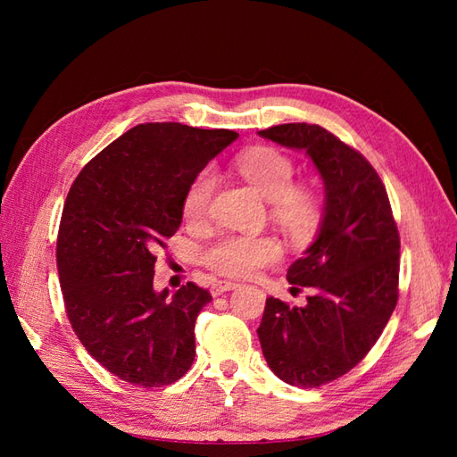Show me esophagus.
I'll return each mask as SVG.
<instances>
[{
	"instance_id": "esophagus-1",
	"label": "esophagus",
	"mask_w": 457,
	"mask_h": 457,
	"mask_svg": "<svg viewBox=\"0 0 457 457\" xmlns=\"http://www.w3.org/2000/svg\"><path fill=\"white\" fill-rule=\"evenodd\" d=\"M234 288H237V283H234V280H216V283L212 285V295L220 296V295L228 293V290H234Z\"/></svg>"
}]
</instances>
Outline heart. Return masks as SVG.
I'll list each match as a JSON object with an SVG mask.
<instances>
[{
    "mask_svg": "<svg viewBox=\"0 0 457 457\" xmlns=\"http://www.w3.org/2000/svg\"><path fill=\"white\" fill-rule=\"evenodd\" d=\"M239 170L261 196L270 202V216L288 236L303 237L318 220V198L312 190L296 187L293 159L273 147L241 153L236 161ZM216 177L200 172L182 198V216L198 226L208 216ZM283 255L278 241L270 236H226L204 251V263L223 277H249L259 269L277 263Z\"/></svg>",
    "mask_w": 457,
    "mask_h": 457,
    "instance_id": "b5f03b06",
    "label": "heart"
}]
</instances>
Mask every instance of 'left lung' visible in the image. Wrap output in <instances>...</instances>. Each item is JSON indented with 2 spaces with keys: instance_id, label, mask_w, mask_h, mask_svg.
<instances>
[{
  "instance_id": "8db88e82",
  "label": "left lung",
  "mask_w": 457,
  "mask_h": 457,
  "mask_svg": "<svg viewBox=\"0 0 457 457\" xmlns=\"http://www.w3.org/2000/svg\"><path fill=\"white\" fill-rule=\"evenodd\" d=\"M259 135L304 151L324 180L318 237L287 273L293 290L312 295L304 306L269 296L257 328L270 371L314 389L353 369L383 334L399 300L401 237L385 184L361 153L310 123Z\"/></svg>"
}]
</instances>
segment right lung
<instances>
[{
    "label": "right lung",
    "instance_id": "obj_1",
    "mask_svg": "<svg viewBox=\"0 0 457 457\" xmlns=\"http://www.w3.org/2000/svg\"><path fill=\"white\" fill-rule=\"evenodd\" d=\"M237 139L229 129L141 123L86 164L64 202L56 265L66 316L96 361L151 389L188 371L194 324L212 295L153 288L157 253L177 234L190 182Z\"/></svg>",
    "mask_w": 457,
    "mask_h": 457
}]
</instances>
